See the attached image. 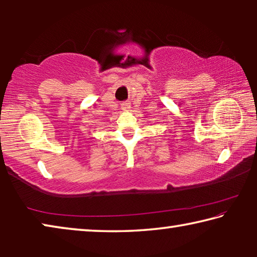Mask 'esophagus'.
Here are the masks:
<instances>
[{
    "label": "esophagus",
    "instance_id": "obj_1",
    "mask_svg": "<svg viewBox=\"0 0 257 257\" xmlns=\"http://www.w3.org/2000/svg\"><path fill=\"white\" fill-rule=\"evenodd\" d=\"M130 102L129 101H127V102H122L121 103V108H122L123 111H129L130 110Z\"/></svg>",
    "mask_w": 257,
    "mask_h": 257
}]
</instances>
